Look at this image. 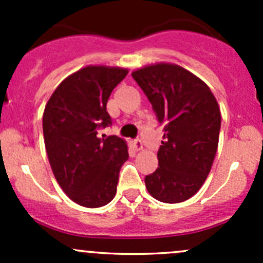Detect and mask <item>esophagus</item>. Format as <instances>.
Returning <instances> with one entry per match:
<instances>
[{"instance_id": "obj_1", "label": "esophagus", "mask_w": 263, "mask_h": 263, "mask_svg": "<svg viewBox=\"0 0 263 263\" xmlns=\"http://www.w3.org/2000/svg\"><path fill=\"white\" fill-rule=\"evenodd\" d=\"M134 147H135V150H136V151H141L142 148H144V145H142L141 140H140V139L135 140V141H134Z\"/></svg>"}]
</instances>
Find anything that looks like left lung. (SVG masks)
<instances>
[{
  "mask_svg": "<svg viewBox=\"0 0 263 263\" xmlns=\"http://www.w3.org/2000/svg\"><path fill=\"white\" fill-rule=\"evenodd\" d=\"M163 126L159 166L145 177L155 200L178 203L200 191L216 155L221 115L216 98L200 78L174 63L132 72Z\"/></svg>",
  "mask_w": 263,
  "mask_h": 263,
  "instance_id": "8db88e82",
  "label": "left lung"
}]
</instances>
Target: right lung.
<instances>
[{"mask_svg": "<svg viewBox=\"0 0 263 263\" xmlns=\"http://www.w3.org/2000/svg\"><path fill=\"white\" fill-rule=\"evenodd\" d=\"M127 68L86 66L53 91L43 113V135L53 174L63 192L84 208L115 198L121 166L128 159L123 139L97 136L112 123L107 102Z\"/></svg>", "mask_w": 263, "mask_h": 263, "instance_id": "add662e5", "label": "right lung"}]
</instances>
